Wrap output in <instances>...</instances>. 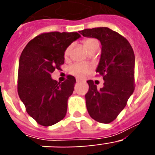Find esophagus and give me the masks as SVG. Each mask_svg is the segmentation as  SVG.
Returning a JSON list of instances; mask_svg holds the SVG:
<instances>
[{
	"label": "esophagus",
	"instance_id": "obj_1",
	"mask_svg": "<svg viewBox=\"0 0 155 155\" xmlns=\"http://www.w3.org/2000/svg\"><path fill=\"white\" fill-rule=\"evenodd\" d=\"M76 81H77V82H80V81H81V79H80V78H77V79H76Z\"/></svg>",
	"mask_w": 155,
	"mask_h": 155
}]
</instances>
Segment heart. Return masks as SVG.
Segmentation results:
<instances>
[{
    "label": "heart",
    "instance_id": "b5f03b06",
    "mask_svg": "<svg viewBox=\"0 0 155 155\" xmlns=\"http://www.w3.org/2000/svg\"><path fill=\"white\" fill-rule=\"evenodd\" d=\"M98 42L97 40L94 39H86L83 41V45L84 47L85 48L86 50L88 52L91 50V49L94 47V46L98 45ZM71 46H68L64 51V57H68L70 55L71 53ZM92 70V67L90 64H82V63H75V64H72L68 68V71L69 73L71 74L75 75L78 77H84L87 74L88 72Z\"/></svg>",
    "mask_w": 155,
    "mask_h": 155
}]
</instances>
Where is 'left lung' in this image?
Wrapping results in <instances>:
<instances>
[{
  "label": "left lung",
  "mask_w": 155,
  "mask_h": 155,
  "mask_svg": "<svg viewBox=\"0 0 155 155\" xmlns=\"http://www.w3.org/2000/svg\"><path fill=\"white\" fill-rule=\"evenodd\" d=\"M83 36L98 39L102 53L96 69L103 76L104 86L97 89L93 81H87L86 106L94 120L109 124L125 108L134 93L135 56L130 42L118 32L107 28H87L80 31Z\"/></svg>",
  "instance_id": "1"
}]
</instances>
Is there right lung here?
<instances>
[{
  "instance_id": "right-lung-1",
  "label": "right lung",
  "mask_w": 155,
  "mask_h": 155,
  "mask_svg": "<svg viewBox=\"0 0 155 155\" xmlns=\"http://www.w3.org/2000/svg\"><path fill=\"white\" fill-rule=\"evenodd\" d=\"M78 32L51 31L37 35L19 59L18 93L27 113L39 125L49 127L64 118L68 100L74 91L75 78L53 80L51 74L64 64V51L80 38Z\"/></svg>"
}]
</instances>
